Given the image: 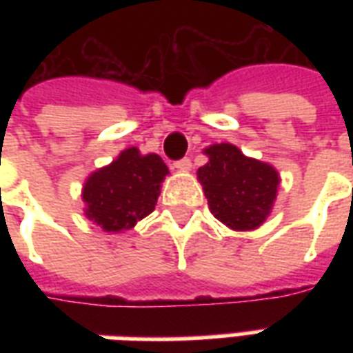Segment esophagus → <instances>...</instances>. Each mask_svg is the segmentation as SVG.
Wrapping results in <instances>:
<instances>
[{
	"label": "esophagus",
	"mask_w": 353,
	"mask_h": 353,
	"mask_svg": "<svg viewBox=\"0 0 353 353\" xmlns=\"http://www.w3.org/2000/svg\"><path fill=\"white\" fill-rule=\"evenodd\" d=\"M174 166H176L177 170H191V166H192V162H191V159H189V157H183V159H179V161H176V164H174Z\"/></svg>",
	"instance_id": "34e87169"
}]
</instances>
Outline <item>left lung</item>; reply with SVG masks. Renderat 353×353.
Segmentation results:
<instances>
[{"mask_svg":"<svg viewBox=\"0 0 353 353\" xmlns=\"http://www.w3.org/2000/svg\"><path fill=\"white\" fill-rule=\"evenodd\" d=\"M206 154L210 162L199 168V179L212 214L230 229H257L276 199L278 172L270 164L248 159L230 143L208 147Z\"/></svg>","mask_w":353,"mask_h":353,"instance_id":"8db88e82","label":"left lung"}]
</instances>
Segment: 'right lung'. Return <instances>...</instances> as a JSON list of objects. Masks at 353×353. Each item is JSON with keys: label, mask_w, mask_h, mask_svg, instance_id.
<instances>
[{"label": "right lung", "mask_w": 353, "mask_h": 353, "mask_svg": "<svg viewBox=\"0 0 353 353\" xmlns=\"http://www.w3.org/2000/svg\"><path fill=\"white\" fill-rule=\"evenodd\" d=\"M168 166L159 154H139L130 147L88 177L83 200L87 217L108 232L132 229L154 210Z\"/></svg>", "instance_id": "obj_1"}]
</instances>
